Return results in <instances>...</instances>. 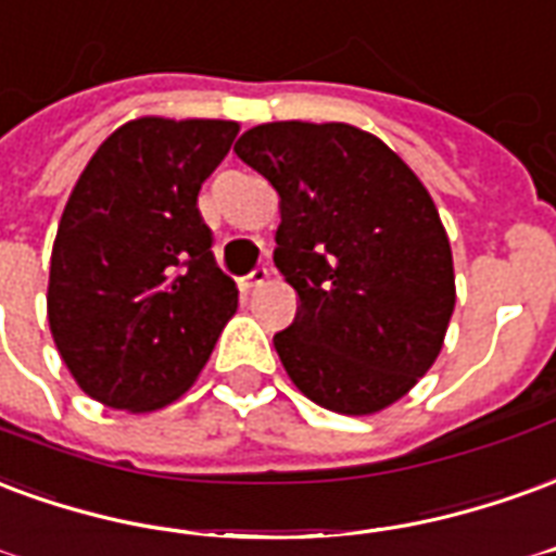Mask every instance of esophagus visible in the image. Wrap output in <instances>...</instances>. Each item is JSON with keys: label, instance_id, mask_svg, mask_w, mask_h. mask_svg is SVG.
<instances>
[{"label": "esophagus", "instance_id": "esophagus-1", "mask_svg": "<svg viewBox=\"0 0 556 556\" xmlns=\"http://www.w3.org/2000/svg\"><path fill=\"white\" fill-rule=\"evenodd\" d=\"M269 275H273L269 273V266H257V269L245 278V287H249V290H257V287H263V283L269 281Z\"/></svg>", "mask_w": 556, "mask_h": 556}]
</instances>
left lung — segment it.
<instances>
[{"mask_svg": "<svg viewBox=\"0 0 556 556\" xmlns=\"http://www.w3.org/2000/svg\"><path fill=\"white\" fill-rule=\"evenodd\" d=\"M239 160L281 198L275 266L299 295L275 350L293 384L338 415H376L435 364L456 278L427 186L352 124L275 121Z\"/></svg>", "mask_w": 556, "mask_h": 556, "instance_id": "8db88e82", "label": "left lung"}]
</instances>
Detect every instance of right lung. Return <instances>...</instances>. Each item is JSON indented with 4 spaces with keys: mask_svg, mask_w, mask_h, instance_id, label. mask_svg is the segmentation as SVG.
Segmentation results:
<instances>
[{
    "mask_svg": "<svg viewBox=\"0 0 556 556\" xmlns=\"http://www.w3.org/2000/svg\"><path fill=\"white\" fill-rule=\"evenodd\" d=\"M237 121L136 117L85 165L52 242L47 317L85 394L156 412L204 370L239 290L213 257L198 192Z\"/></svg>",
    "mask_w": 556,
    "mask_h": 556,
    "instance_id": "obj_1",
    "label": "right lung"
}]
</instances>
